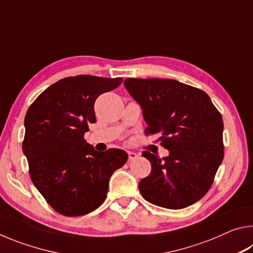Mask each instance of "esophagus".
Instances as JSON below:
<instances>
[{"mask_svg":"<svg viewBox=\"0 0 253 253\" xmlns=\"http://www.w3.org/2000/svg\"><path fill=\"white\" fill-rule=\"evenodd\" d=\"M137 157H138V155H137L136 153H134V152H128V158H129V161L136 160Z\"/></svg>","mask_w":253,"mask_h":253,"instance_id":"obj_1","label":"esophagus"}]
</instances>
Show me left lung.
I'll return each mask as SVG.
<instances>
[{
  "label": "left lung",
  "instance_id": "1",
  "mask_svg": "<svg viewBox=\"0 0 253 253\" xmlns=\"http://www.w3.org/2000/svg\"><path fill=\"white\" fill-rule=\"evenodd\" d=\"M125 87L142 106L145 135H157L169 149L160 158L143 152L152 164L139 183L143 198L162 208L178 210L208 193L223 161V121L201 89L172 79L127 78Z\"/></svg>",
  "mask_w": 253,
  "mask_h": 253
}]
</instances>
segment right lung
I'll return each instance as SVG.
<instances>
[{
    "label": "right lung",
    "mask_w": 253,
    "mask_h": 253,
    "mask_svg": "<svg viewBox=\"0 0 253 253\" xmlns=\"http://www.w3.org/2000/svg\"><path fill=\"white\" fill-rule=\"evenodd\" d=\"M122 78L68 77L40 93L25 115L22 143L34 186L54 211L80 216L104 203L109 178L128 155L117 148L97 152L84 138L96 123L95 101Z\"/></svg>",
    "instance_id": "obj_1"
}]
</instances>
